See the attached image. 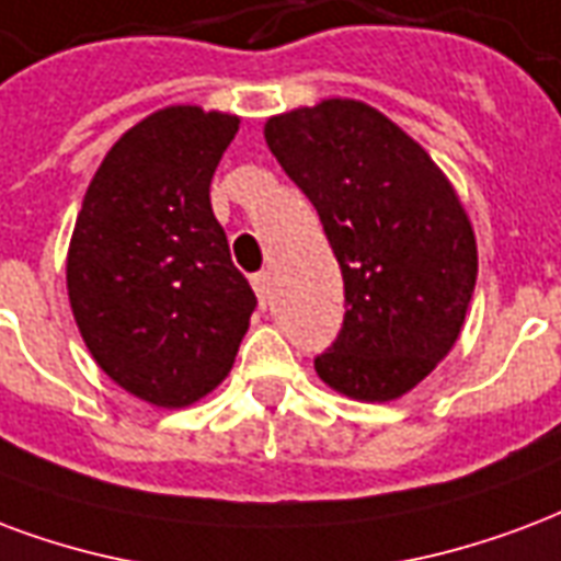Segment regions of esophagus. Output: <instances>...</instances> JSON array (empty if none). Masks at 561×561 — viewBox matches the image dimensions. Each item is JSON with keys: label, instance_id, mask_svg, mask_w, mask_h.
<instances>
[{"label": "esophagus", "instance_id": "34e87169", "mask_svg": "<svg viewBox=\"0 0 561 561\" xmlns=\"http://www.w3.org/2000/svg\"><path fill=\"white\" fill-rule=\"evenodd\" d=\"M252 288H255L261 306H264V302H270V297H273V276H270V273H255V276H252Z\"/></svg>", "mask_w": 561, "mask_h": 561}]
</instances>
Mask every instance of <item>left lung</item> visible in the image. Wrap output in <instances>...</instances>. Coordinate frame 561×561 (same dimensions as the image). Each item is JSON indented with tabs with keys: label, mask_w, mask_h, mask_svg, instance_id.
Listing matches in <instances>:
<instances>
[{
	"label": "left lung",
	"mask_w": 561,
	"mask_h": 561,
	"mask_svg": "<svg viewBox=\"0 0 561 561\" xmlns=\"http://www.w3.org/2000/svg\"><path fill=\"white\" fill-rule=\"evenodd\" d=\"M264 139L323 222L344 279L342 333L314 371L356 401H392L458 342L479 255L428 151L359 101L273 115Z\"/></svg>",
	"instance_id": "1"
}]
</instances>
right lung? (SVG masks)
I'll use <instances>...</instances> for the list:
<instances>
[{
	"mask_svg": "<svg viewBox=\"0 0 561 561\" xmlns=\"http://www.w3.org/2000/svg\"><path fill=\"white\" fill-rule=\"evenodd\" d=\"M238 124L198 106L148 115L103 157L73 226L68 297L85 347L157 408L226 380L259 302L210 207Z\"/></svg>",
	"mask_w": 561,
	"mask_h": 561,
	"instance_id": "obj_1",
	"label": "right lung"
}]
</instances>
